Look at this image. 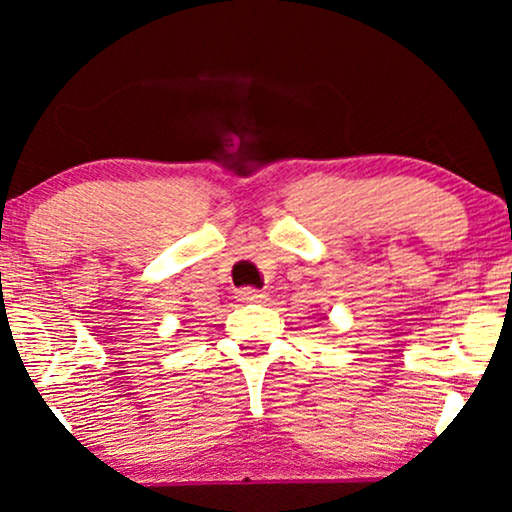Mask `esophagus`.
Returning a JSON list of instances; mask_svg holds the SVG:
<instances>
[{
	"mask_svg": "<svg viewBox=\"0 0 512 512\" xmlns=\"http://www.w3.org/2000/svg\"><path fill=\"white\" fill-rule=\"evenodd\" d=\"M237 300H240V303H265V300H268V296H265L263 291L251 289V286H247V289L237 291Z\"/></svg>",
	"mask_w": 512,
	"mask_h": 512,
	"instance_id": "obj_1",
	"label": "esophagus"
}]
</instances>
